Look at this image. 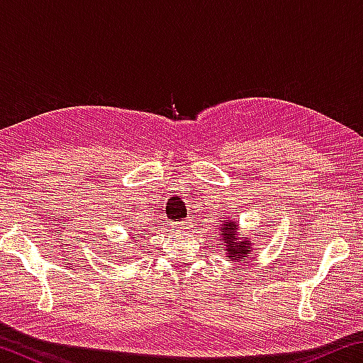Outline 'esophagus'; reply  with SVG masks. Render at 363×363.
I'll list each match as a JSON object with an SVG mask.
<instances>
[{
	"mask_svg": "<svg viewBox=\"0 0 363 363\" xmlns=\"http://www.w3.org/2000/svg\"><path fill=\"white\" fill-rule=\"evenodd\" d=\"M189 227H190V223H187V220H181V223L173 224V230L184 232L186 229H189Z\"/></svg>",
	"mask_w": 363,
	"mask_h": 363,
	"instance_id": "obj_1",
	"label": "esophagus"
}]
</instances>
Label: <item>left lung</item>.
<instances>
[{
    "label": "left lung",
    "mask_w": 363,
    "mask_h": 363,
    "mask_svg": "<svg viewBox=\"0 0 363 363\" xmlns=\"http://www.w3.org/2000/svg\"><path fill=\"white\" fill-rule=\"evenodd\" d=\"M220 233H219V242H223L224 255L227 261L240 262L242 259H247L255 253L253 240L242 235L240 227L235 219H230V216L224 218V223L220 224Z\"/></svg>",
    "instance_id": "8db88e82"
}]
</instances>
